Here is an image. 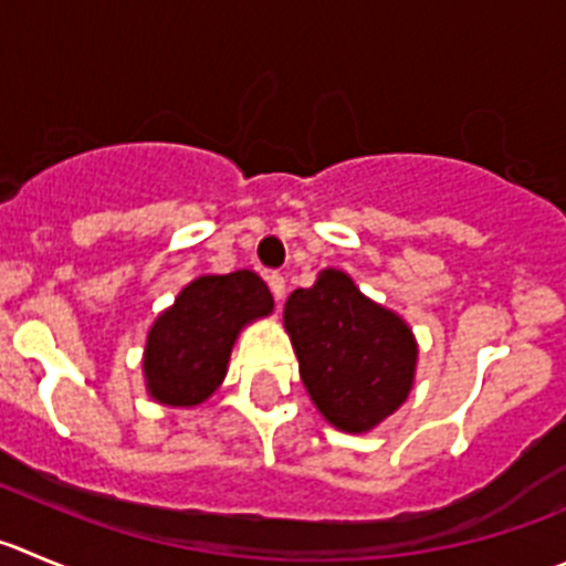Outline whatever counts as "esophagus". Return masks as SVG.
Here are the masks:
<instances>
[{"label": "esophagus", "mask_w": 566, "mask_h": 566, "mask_svg": "<svg viewBox=\"0 0 566 566\" xmlns=\"http://www.w3.org/2000/svg\"><path fill=\"white\" fill-rule=\"evenodd\" d=\"M266 283H269V289H272L274 300L286 297V280H283V274H280V272H269L266 274Z\"/></svg>", "instance_id": "34e87169"}]
</instances>
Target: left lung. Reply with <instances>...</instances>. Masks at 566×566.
<instances>
[{
	"mask_svg": "<svg viewBox=\"0 0 566 566\" xmlns=\"http://www.w3.org/2000/svg\"><path fill=\"white\" fill-rule=\"evenodd\" d=\"M283 322L311 400L338 430L364 433L406 402L417 342L344 272L325 269L314 286L292 292Z\"/></svg>",
	"mask_w": 566,
	"mask_h": 566,
	"instance_id": "obj_1",
	"label": "left lung"
}]
</instances>
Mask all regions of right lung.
<instances>
[{"label":"right lung","instance_id":"obj_1","mask_svg":"<svg viewBox=\"0 0 566 566\" xmlns=\"http://www.w3.org/2000/svg\"><path fill=\"white\" fill-rule=\"evenodd\" d=\"M272 311V294L255 272L206 274L188 283L147 338L149 395L166 406H197L228 373L230 349L247 322Z\"/></svg>","mask_w":566,"mask_h":566}]
</instances>
